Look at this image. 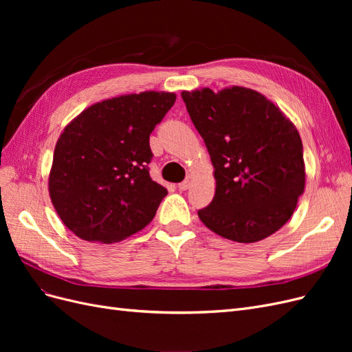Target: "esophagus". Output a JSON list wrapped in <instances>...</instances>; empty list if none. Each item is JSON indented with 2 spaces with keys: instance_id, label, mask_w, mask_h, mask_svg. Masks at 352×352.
Instances as JSON below:
<instances>
[{
  "instance_id": "obj_1",
  "label": "esophagus",
  "mask_w": 352,
  "mask_h": 352,
  "mask_svg": "<svg viewBox=\"0 0 352 352\" xmlns=\"http://www.w3.org/2000/svg\"><path fill=\"white\" fill-rule=\"evenodd\" d=\"M190 186V180L189 179H186V180H184V182H180L179 185H177V188H179V190H186Z\"/></svg>"
}]
</instances>
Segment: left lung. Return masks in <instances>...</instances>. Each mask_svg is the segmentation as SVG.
<instances>
[{
    "label": "left lung",
    "instance_id": "left-lung-1",
    "mask_svg": "<svg viewBox=\"0 0 352 352\" xmlns=\"http://www.w3.org/2000/svg\"><path fill=\"white\" fill-rule=\"evenodd\" d=\"M182 100L214 166L216 194L198 217L242 243L278 232L304 192L302 142L291 120L247 88L184 91Z\"/></svg>",
    "mask_w": 352,
    "mask_h": 352
}]
</instances>
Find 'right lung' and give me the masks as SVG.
I'll return each mask as SVG.
<instances>
[{
	"label": "right lung",
	"mask_w": 352,
	"mask_h": 352,
	"mask_svg": "<svg viewBox=\"0 0 352 352\" xmlns=\"http://www.w3.org/2000/svg\"><path fill=\"white\" fill-rule=\"evenodd\" d=\"M176 95L142 92L91 105L58 138L50 197L63 223L89 242H119L150 223L167 189L151 179L150 135Z\"/></svg>",
	"instance_id": "obj_1"
}]
</instances>
